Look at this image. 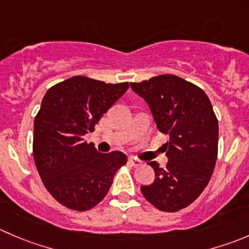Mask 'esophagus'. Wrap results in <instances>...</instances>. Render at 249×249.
Returning a JSON list of instances; mask_svg holds the SVG:
<instances>
[{
	"label": "esophagus",
	"mask_w": 249,
	"mask_h": 249,
	"mask_svg": "<svg viewBox=\"0 0 249 249\" xmlns=\"http://www.w3.org/2000/svg\"><path fill=\"white\" fill-rule=\"evenodd\" d=\"M129 163L131 164L132 166H140L142 164V161L140 160V159H136V158H132V157H130Z\"/></svg>",
	"instance_id": "obj_1"
}]
</instances>
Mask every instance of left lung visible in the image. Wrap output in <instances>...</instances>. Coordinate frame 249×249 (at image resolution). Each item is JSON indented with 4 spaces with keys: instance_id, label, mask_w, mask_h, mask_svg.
Segmentation results:
<instances>
[{
    "instance_id": "left-lung-1",
    "label": "left lung",
    "mask_w": 249,
    "mask_h": 249,
    "mask_svg": "<svg viewBox=\"0 0 249 249\" xmlns=\"http://www.w3.org/2000/svg\"><path fill=\"white\" fill-rule=\"evenodd\" d=\"M130 85L148 103L159 131L169 136L168 164L159 168L149 161L156 178L141 186L142 195L161 212L186 208L207 187L218 158L219 125L211 101L201 88L171 74Z\"/></svg>"
}]
</instances>
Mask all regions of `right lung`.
Returning a JSON list of instances; mask_svg holds the SVG:
<instances>
[{
  "label": "right lung",
  "instance_id": "1",
  "mask_svg": "<svg viewBox=\"0 0 249 249\" xmlns=\"http://www.w3.org/2000/svg\"><path fill=\"white\" fill-rule=\"evenodd\" d=\"M129 89L78 75L55 84L43 96L34 122L33 156L47 191L62 206L85 212L97 206L126 164L119 151L100 153L84 135Z\"/></svg>",
  "mask_w": 249,
  "mask_h": 249
}]
</instances>
